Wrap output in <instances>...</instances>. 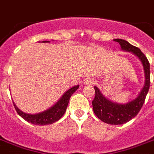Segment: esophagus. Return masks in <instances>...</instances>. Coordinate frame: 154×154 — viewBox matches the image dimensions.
<instances>
[{
  "label": "esophagus",
  "mask_w": 154,
  "mask_h": 154,
  "mask_svg": "<svg viewBox=\"0 0 154 154\" xmlns=\"http://www.w3.org/2000/svg\"><path fill=\"white\" fill-rule=\"evenodd\" d=\"M85 85H94L95 84V81H94V79H89V78H88V79H86L85 81Z\"/></svg>",
  "instance_id": "obj_1"
}]
</instances>
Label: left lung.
I'll return each mask as SVG.
<instances>
[{
    "mask_svg": "<svg viewBox=\"0 0 154 154\" xmlns=\"http://www.w3.org/2000/svg\"><path fill=\"white\" fill-rule=\"evenodd\" d=\"M118 42L123 50L132 52L141 60L143 64L146 73V85L141 90V94L135 100L130 102L121 105L109 101L101 94L98 88L94 86L95 97L93 101V109L94 113L102 122L110 125H122L129 122L136 117L143 105L146 95L148 94L150 85V69L149 62L145 54L138 49L129 44V42L122 39H115Z\"/></svg>",
    "mask_w": 154,
    "mask_h": 154,
    "instance_id": "obj_1",
    "label": "left lung"
}]
</instances>
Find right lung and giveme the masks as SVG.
<instances>
[{"mask_svg": "<svg viewBox=\"0 0 154 154\" xmlns=\"http://www.w3.org/2000/svg\"><path fill=\"white\" fill-rule=\"evenodd\" d=\"M43 42H49L47 41H44ZM79 85H76V86L72 87L70 89H69L66 93H65L61 98L56 103L55 105H53L49 109L45 110L44 112L37 113V114H28L25 112L20 111L13 103L14 108H15L16 111L18 114L20 115V117L24 118L26 122L32 123L33 125H46L53 124L61 118L64 113L66 111L67 109V105L69 101L70 97L72 96V94H74V92L78 89Z\"/></svg>", "mask_w": 154, "mask_h": 154, "instance_id": "1", "label": "right lung"}]
</instances>
